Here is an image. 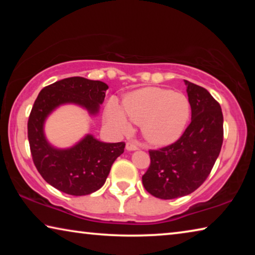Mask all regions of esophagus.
Wrapping results in <instances>:
<instances>
[{
	"instance_id": "esophagus-1",
	"label": "esophagus",
	"mask_w": 255,
	"mask_h": 255,
	"mask_svg": "<svg viewBox=\"0 0 255 255\" xmlns=\"http://www.w3.org/2000/svg\"><path fill=\"white\" fill-rule=\"evenodd\" d=\"M126 149L127 150H137L138 149V146L135 144V143H132V141H128V143L126 144Z\"/></svg>"
}]
</instances>
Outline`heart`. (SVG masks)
Listing matches in <instances>:
<instances>
[{
	"label": "heart",
	"instance_id": "obj_1",
	"mask_svg": "<svg viewBox=\"0 0 255 255\" xmlns=\"http://www.w3.org/2000/svg\"><path fill=\"white\" fill-rule=\"evenodd\" d=\"M190 114V101L183 93L150 86L125 97L123 109L116 101H110L105 119L116 132L127 133L131 129L129 119L133 124L140 125L141 135L149 144L166 146L182 136Z\"/></svg>",
	"mask_w": 255,
	"mask_h": 255
}]
</instances>
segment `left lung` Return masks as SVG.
Wrapping results in <instances>:
<instances>
[{"label": "left lung", "mask_w": 255, "mask_h": 255, "mask_svg": "<svg viewBox=\"0 0 255 255\" xmlns=\"http://www.w3.org/2000/svg\"><path fill=\"white\" fill-rule=\"evenodd\" d=\"M191 123L172 145L149 150L150 165L143 175L146 191L159 199H175L195 191L209 175L223 145V112L201 86L185 81Z\"/></svg>", "instance_id": "1"}]
</instances>
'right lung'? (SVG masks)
I'll return each instance as SVG.
<instances>
[{
  "mask_svg": "<svg viewBox=\"0 0 255 255\" xmlns=\"http://www.w3.org/2000/svg\"><path fill=\"white\" fill-rule=\"evenodd\" d=\"M108 88L80 76L60 80L41 90L30 112L28 139L34 165L47 183L67 195L85 196L100 189L125 143H105L88 133L71 147L58 148L47 139L45 123L64 105L79 106L96 117Z\"/></svg>",
  "mask_w": 255,
  "mask_h": 255,
  "instance_id": "1",
  "label": "right lung"
}]
</instances>
